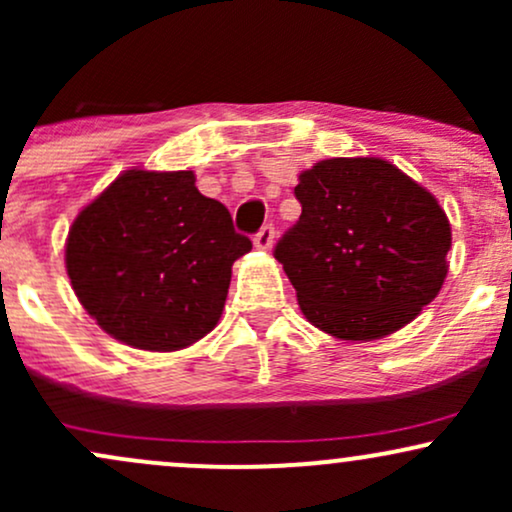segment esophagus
I'll return each mask as SVG.
<instances>
[{
	"mask_svg": "<svg viewBox=\"0 0 512 512\" xmlns=\"http://www.w3.org/2000/svg\"><path fill=\"white\" fill-rule=\"evenodd\" d=\"M274 245V226H262L260 231L255 233V248L269 250Z\"/></svg>",
	"mask_w": 512,
	"mask_h": 512,
	"instance_id": "obj_1",
	"label": "esophagus"
}]
</instances>
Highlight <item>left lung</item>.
Returning <instances> with one entry per match:
<instances>
[{"label":"left lung","mask_w":512,"mask_h":512,"mask_svg":"<svg viewBox=\"0 0 512 512\" xmlns=\"http://www.w3.org/2000/svg\"><path fill=\"white\" fill-rule=\"evenodd\" d=\"M301 219L274 257L317 330L370 342L409 325L448 276L450 221L385 158H327L298 175Z\"/></svg>","instance_id":"8db88e82"}]
</instances>
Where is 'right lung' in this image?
<instances>
[{
    "label": "right lung",
    "mask_w": 512,
    "mask_h": 512,
    "mask_svg": "<svg viewBox=\"0 0 512 512\" xmlns=\"http://www.w3.org/2000/svg\"><path fill=\"white\" fill-rule=\"evenodd\" d=\"M192 170H125L76 216L64 262L86 313L117 342L178 351L219 322L231 267L250 252Z\"/></svg>",
    "instance_id": "right-lung-1"
}]
</instances>
